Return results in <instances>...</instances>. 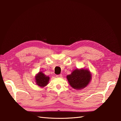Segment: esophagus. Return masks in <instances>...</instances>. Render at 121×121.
<instances>
[{
  "label": "esophagus",
  "mask_w": 121,
  "mask_h": 121,
  "mask_svg": "<svg viewBox=\"0 0 121 121\" xmlns=\"http://www.w3.org/2000/svg\"><path fill=\"white\" fill-rule=\"evenodd\" d=\"M56 77H58V78H61V77H62V75H61V74L57 75H56Z\"/></svg>",
  "instance_id": "obj_1"
}]
</instances>
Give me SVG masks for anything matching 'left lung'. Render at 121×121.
<instances>
[{
  "mask_svg": "<svg viewBox=\"0 0 121 121\" xmlns=\"http://www.w3.org/2000/svg\"><path fill=\"white\" fill-rule=\"evenodd\" d=\"M71 86L75 89H82L86 87L91 80V74L88 69H76L70 75L67 76Z\"/></svg>",
  "mask_w": 121,
  "mask_h": 121,
  "instance_id": "1",
  "label": "left lung"
}]
</instances>
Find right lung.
Masks as SVG:
<instances>
[{"instance_id": "add662e5", "label": "right lung", "mask_w": 121, "mask_h": 121, "mask_svg": "<svg viewBox=\"0 0 121 121\" xmlns=\"http://www.w3.org/2000/svg\"><path fill=\"white\" fill-rule=\"evenodd\" d=\"M35 79L36 84L41 87L46 86L49 81V77L45 75L42 72H39L36 75Z\"/></svg>"}]
</instances>
